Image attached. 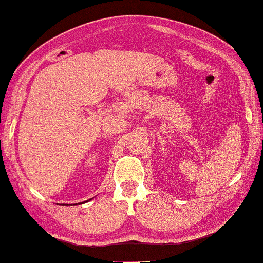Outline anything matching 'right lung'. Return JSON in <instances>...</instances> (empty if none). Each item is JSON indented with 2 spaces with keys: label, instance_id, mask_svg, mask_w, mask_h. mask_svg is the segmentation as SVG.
<instances>
[{
  "label": "right lung",
  "instance_id": "obj_1",
  "mask_svg": "<svg viewBox=\"0 0 263 263\" xmlns=\"http://www.w3.org/2000/svg\"><path fill=\"white\" fill-rule=\"evenodd\" d=\"M89 200H91V199H89ZM89 200H87V201H89ZM83 202H86V201H83ZM80 204H81V202H80ZM59 205H61V204H59ZM62 205H63V206H64V205H65V206H68L70 204H62ZM73 205H76V204H73Z\"/></svg>",
  "mask_w": 263,
  "mask_h": 263
}]
</instances>
